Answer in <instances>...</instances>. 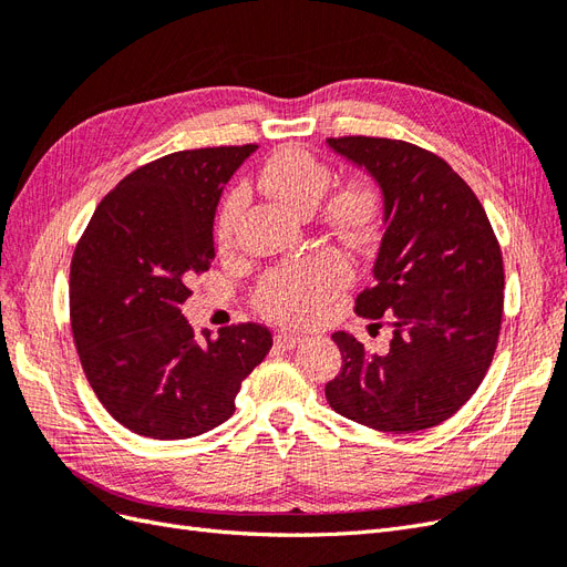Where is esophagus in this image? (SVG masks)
<instances>
[{"label":"esophagus","mask_w":567,"mask_h":567,"mask_svg":"<svg viewBox=\"0 0 567 567\" xmlns=\"http://www.w3.org/2000/svg\"><path fill=\"white\" fill-rule=\"evenodd\" d=\"M274 342H277V348H281V350H293L298 342H302V336H298V333H277V338H274Z\"/></svg>","instance_id":"1"}]
</instances>
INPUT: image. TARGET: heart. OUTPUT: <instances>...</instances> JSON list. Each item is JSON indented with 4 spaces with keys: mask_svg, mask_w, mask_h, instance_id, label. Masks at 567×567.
<instances>
[{
    "mask_svg": "<svg viewBox=\"0 0 567 567\" xmlns=\"http://www.w3.org/2000/svg\"><path fill=\"white\" fill-rule=\"evenodd\" d=\"M333 175L329 165L310 151L284 148L260 167L257 186L271 198L281 200L293 213H312L329 192ZM246 203L244 188H231L219 205L215 219V241L221 250L234 244L236 221ZM383 200L375 186L350 182L323 205V221L338 236L354 246H367L379 234ZM352 279L348 260L336 250H315L269 269L255 288L257 312L281 323H310L319 319L329 302Z\"/></svg>",
    "mask_w": 567,
    "mask_h": 567,
    "instance_id": "obj_1",
    "label": "heart"
}]
</instances>
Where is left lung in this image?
Listing matches in <instances>:
<instances>
[{
	"instance_id": "left-lung-1",
	"label": "left lung",
	"mask_w": 567,
	"mask_h": 567,
	"mask_svg": "<svg viewBox=\"0 0 567 567\" xmlns=\"http://www.w3.org/2000/svg\"><path fill=\"white\" fill-rule=\"evenodd\" d=\"M326 142L383 192L375 284L354 312L392 326L388 352L333 333L342 369L326 400L373 431H425L454 416L492 364L504 315L499 241L473 188L435 153L383 136Z\"/></svg>"
}]
</instances>
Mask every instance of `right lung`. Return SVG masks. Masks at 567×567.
I'll return each mask as SVG.
<instances>
[{
  "mask_svg": "<svg viewBox=\"0 0 567 567\" xmlns=\"http://www.w3.org/2000/svg\"><path fill=\"white\" fill-rule=\"evenodd\" d=\"M255 144L177 151L136 167L96 205L71 262V326L84 375L132 433L186 440L234 414L271 350L262 323L194 336L188 279L215 260L221 188Z\"/></svg>",
  "mask_w": 567,
  "mask_h": 567,
  "instance_id": "obj_1",
  "label": "right lung"
}]
</instances>
